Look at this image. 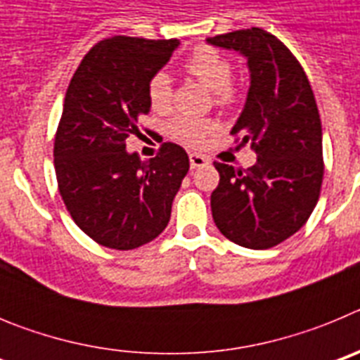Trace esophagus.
<instances>
[{
  "label": "esophagus",
  "mask_w": 360,
  "mask_h": 360,
  "mask_svg": "<svg viewBox=\"0 0 360 360\" xmlns=\"http://www.w3.org/2000/svg\"><path fill=\"white\" fill-rule=\"evenodd\" d=\"M189 162H191V169H200V167L209 164V158L203 157V155H198V153H191Z\"/></svg>",
  "instance_id": "1"
}]
</instances>
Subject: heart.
I'll list each match as a JSON object with an SVG mask.
<instances>
[{"mask_svg": "<svg viewBox=\"0 0 360 360\" xmlns=\"http://www.w3.org/2000/svg\"><path fill=\"white\" fill-rule=\"evenodd\" d=\"M184 68L191 77L198 79L214 95V104L232 108L240 98V88L232 82V63L227 56L211 46H200L184 63ZM146 95L153 111H165L173 101V84L167 73L157 72L146 84ZM218 129V124L211 119L178 115L167 124V133L174 141L198 148L207 136Z\"/></svg>", "mask_w": 360, "mask_h": 360, "instance_id": "obj_1", "label": "heart"}]
</instances>
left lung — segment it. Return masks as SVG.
<instances>
[{
	"label": "left lung",
	"instance_id": "1",
	"mask_svg": "<svg viewBox=\"0 0 360 360\" xmlns=\"http://www.w3.org/2000/svg\"><path fill=\"white\" fill-rule=\"evenodd\" d=\"M247 57L250 88L231 135L256 151L247 169L214 162L216 227L247 249L276 247L307 224L323 184V129L310 81L294 53L263 28L209 37ZM240 141V139H238Z\"/></svg>",
	"mask_w": 360,
	"mask_h": 360
}]
</instances>
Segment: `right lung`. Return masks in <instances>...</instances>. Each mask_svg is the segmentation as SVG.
Returning <instances> with one entry per match:
<instances>
[{
	"mask_svg": "<svg viewBox=\"0 0 360 360\" xmlns=\"http://www.w3.org/2000/svg\"><path fill=\"white\" fill-rule=\"evenodd\" d=\"M178 39L115 36L86 53L66 90L53 142L59 193L73 221L98 245L131 250L160 234L189 157L164 142L142 162L126 151L149 113L146 84L169 61Z\"/></svg>",
	"mask_w": 360,
	"mask_h": 360,
	"instance_id": "add662e5",
	"label": "right lung"
}]
</instances>
